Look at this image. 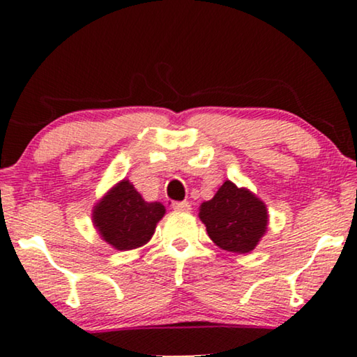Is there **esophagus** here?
I'll list each match as a JSON object with an SVG mask.
<instances>
[{
	"label": "esophagus",
	"mask_w": 357,
	"mask_h": 357,
	"mask_svg": "<svg viewBox=\"0 0 357 357\" xmlns=\"http://www.w3.org/2000/svg\"><path fill=\"white\" fill-rule=\"evenodd\" d=\"M172 208L177 209V211H190V209H192V204L188 202H175L172 203Z\"/></svg>",
	"instance_id": "34e87169"
}]
</instances>
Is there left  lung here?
Here are the masks:
<instances>
[{"instance_id": "left-lung-1", "label": "left lung", "mask_w": 357, "mask_h": 357, "mask_svg": "<svg viewBox=\"0 0 357 357\" xmlns=\"http://www.w3.org/2000/svg\"><path fill=\"white\" fill-rule=\"evenodd\" d=\"M198 216L209 238L232 253L252 252L268 229L266 204L231 180H226L209 202L202 203Z\"/></svg>"}]
</instances>
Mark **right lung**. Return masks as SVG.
Instances as JSON below:
<instances>
[{
  "mask_svg": "<svg viewBox=\"0 0 357 357\" xmlns=\"http://www.w3.org/2000/svg\"><path fill=\"white\" fill-rule=\"evenodd\" d=\"M165 214L162 203L144 202L130 180H121L92 209V222L116 250H133L148 243Z\"/></svg>",
  "mask_w": 357,
  "mask_h": 357,
  "instance_id": "right-lung-1",
  "label": "right lung"
}]
</instances>
